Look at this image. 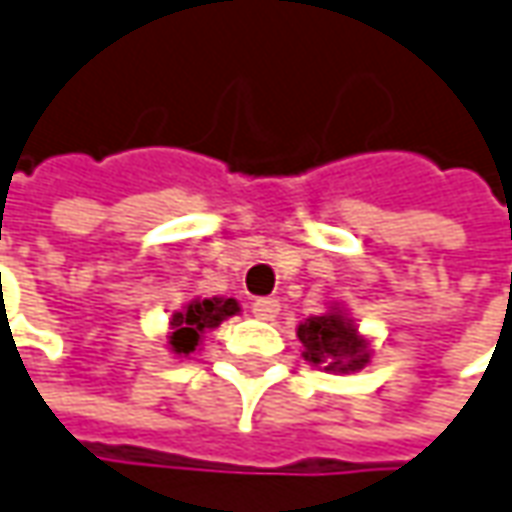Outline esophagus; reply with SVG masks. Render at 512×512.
Listing matches in <instances>:
<instances>
[{"label":"esophagus","instance_id":"1","mask_svg":"<svg viewBox=\"0 0 512 512\" xmlns=\"http://www.w3.org/2000/svg\"><path fill=\"white\" fill-rule=\"evenodd\" d=\"M250 310H253L256 318H262V321H273L279 315V301L276 298H256Z\"/></svg>","mask_w":512,"mask_h":512}]
</instances>
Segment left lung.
Listing matches in <instances>:
<instances>
[{"mask_svg":"<svg viewBox=\"0 0 512 512\" xmlns=\"http://www.w3.org/2000/svg\"><path fill=\"white\" fill-rule=\"evenodd\" d=\"M298 341L304 346L301 358L332 372L349 375L369 363L372 346L355 327V321L341 307H332L324 315H310L298 324Z\"/></svg>","mask_w":512,"mask_h":512,"instance_id":"left-lung-1","label":"left lung"}]
</instances>
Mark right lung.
I'll list each match as a JSON object with an SVG mask.
<instances>
[{
    "label": "right lung",
    "instance_id": "right-lung-1",
    "mask_svg": "<svg viewBox=\"0 0 512 512\" xmlns=\"http://www.w3.org/2000/svg\"><path fill=\"white\" fill-rule=\"evenodd\" d=\"M239 312V301L236 298H194L183 312H174L168 321V349L180 358H188L191 352H197L202 344V335L208 329L219 327L225 318H231Z\"/></svg>",
    "mask_w": 512,
    "mask_h": 512
}]
</instances>
